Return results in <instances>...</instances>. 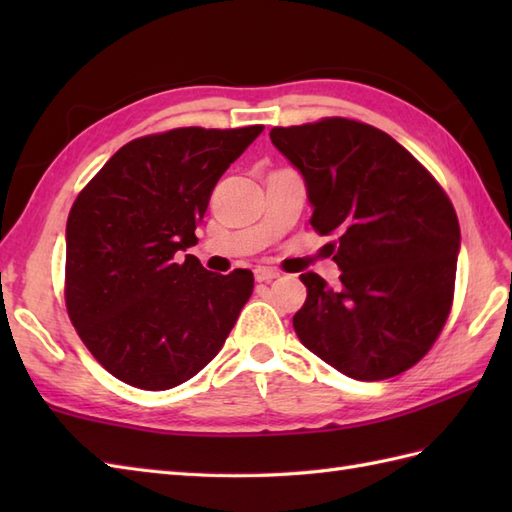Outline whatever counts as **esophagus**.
<instances>
[{"label": "esophagus", "mask_w": 512, "mask_h": 512, "mask_svg": "<svg viewBox=\"0 0 512 512\" xmlns=\"http://www.w3.org/2000/svg\"><path fill=\"white\" fill-rule=\"evenodd\" d=\"M279 277L277 268H268V266H257L255 268V279L257 281H273Z\"/></svg>", "instance_id": "1"}]
</instances>
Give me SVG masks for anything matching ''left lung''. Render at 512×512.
<instances>
[{
    "instance_id": "8db88e82",
    "label": "left lung",
    "mask_w": 512,
    "mask_h": 512,
    "mask_svg": "<svg viewBox=\"0 0 512 512\" xmlns=\"http://www.w3.org/2000/svg\"><path fill=\"white\" fill-rule=\"evenodd\" d=\"M306 182L314 231L339 235L336 288L303 273L299 341L356 380H385L436 343L453 303L460 224L431 173L380 129L323 118L270 129Z\"/></svg>"
}]
</instances>
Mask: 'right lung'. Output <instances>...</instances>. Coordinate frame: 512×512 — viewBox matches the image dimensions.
Returning a JSON list of instances; mask_svg holds the SVG:
<instances>
[{"label": "right lung", "mask_w": 512, "mask_h": 512, "mask_svg": "<svg viewBox=\"0 0 512 512\" xmlns=\"http://www.w3.org/2000/svg\"><path fill=\"white\" fill-rule=\"evenodd\" d=\"M264 125L180 127L105 162L65 226V306L81 341L123 383L162 391L209 365L253 295V273L180 253L217 180Z\"/></svg>", "instance_id": "obj_1"}]
</instances>
